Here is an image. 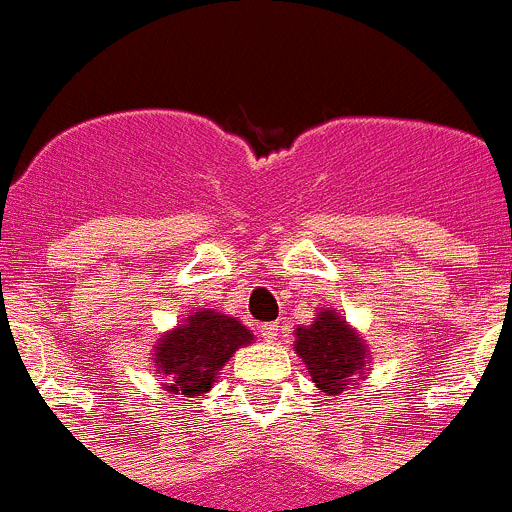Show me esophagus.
Listing matches in <instances>:
<instances>
[{
  "mask_svg": "<svg viewBox=\"0 0 512 512\" xmlns=\"http://www.w3.org/2000/svg\"><path fill=\"white\" fill-rule=\"evenodd\" d=\"M260 334L267 344H272L277 339V324H262Z\"/></svg>",
  "mask_w": 512,
  "mask_h": 512,
  "instance_id": "1",
  "label": "esophagus"
}]
</instances>
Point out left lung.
<instances>
[{"label":"left lung","mask_w":512,"mask_h":512,"mask_svg":"<svg viewBox=\"0 0 512 512\" xmlns=\"http://www.w3.org/2000/svg\"><path fill=\"white\" fill-rule=\"evenodd\" d=\"M294 354L304 361L314 386L342 396L366 379L371 352L359 329L339 317V309H319L314 322L294 329Z\"/></svg>","instance_id":"8db88e82"}]
</instances>
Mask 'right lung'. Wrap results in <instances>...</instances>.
<instances>
[{
    "mask_svg": "<svg viewBox=\"0 0 512 512\" xmlns=\"http://www.w3.org/2000/svg\"><path fill=\"white\" fill-rule=\"evenodd\" d=\"M255 334L237 317L218 309H193L153 347L160 389L178 399H200L213 389L232 354L250 347Z\"/></svg>",
    "mask_w": 512,
    "mask_h": 512,
    "instance_id": "right-lung-1",
    "label": "right lung"
}]
</instances>
